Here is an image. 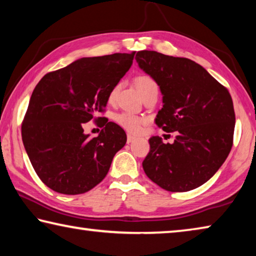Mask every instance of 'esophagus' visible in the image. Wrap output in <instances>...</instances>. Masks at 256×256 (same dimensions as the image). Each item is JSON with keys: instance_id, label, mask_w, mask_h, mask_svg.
<instances>
[{"instance_id": "34e87169", "label": "esophagus", "mask_w": 256, "mask_h": 256, "mask_svg": "<svg viewBox=\"0 0 256 256\" xmlns=\"http://www.w3.org/2000/svg\"><path fill=\"white\" fill-rule=\"evenodd\" d=\"M134 140H136V136H131V134H128V144H131V142H133Z\"/></svg>"}]
</instances>
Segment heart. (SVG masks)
I'll return each mask as SVG.
<instances>
[{"mask_svg":"<svg viewBox=\"0 0 256 256\" xmlns=\"http://www.w3.org/2000/svg\"><path fill=\"white\" fill-rule=\"evenodd\" d=\"M134 84H136V89L138 90V92L141 94V96H144V94L146 92H149L150 89L157 88V84H156V82L154 81L152 78H150L149 76H146V74L138 76L136 79H134ZM120 86V84H116L110 89V94H108V102H112L115 100L116 94L118 92ZM115 120L120 125V126L126 130V131L132 132V133H136L141 128L142 122H144V120L138 118V116L133 115L131 112H125L115 115Z\"/></svg>","mask_w":256,"mask_h":256,"instance_id":"b5f03b06","label":"heart"}]
</instances>
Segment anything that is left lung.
<instances>
[{
	"label": "left lung",
	"instance_id": "8db88e82",
	"mask_svg": "<svg viewBox=\"0 0 256 256\" xmlns=\"http://www.w3.org/2000/svg\"><path fill=\"white\" fill-rule=\"evenodd\" d=\"M138 68L159 86L162 108L156 124L175 132L172 144L149 138L142 162L149 178L164 190L186 192L214 176L230 152L235 112L228 90L192 60L140 50Z\"/></svg>",
	"mask_w": 256,
	"mask_h": 256
}]
</instances>
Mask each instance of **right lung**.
Wrapping results in <instances>:
<instances>
[{
  "mask_svg": "<svg viewBox=\"0 0 256 256\" xmlns=\"http://www.w3.org/2000/svg\"><path fill=\"white\" fill-rule=\"evenodd\" d=\"M134 54L79 58L47 73L34 89L22 142L38 177L55 192L76 196L94 188L126 144L124 130L108 120L96 138L84 134L83 126L105 110L108 94L131 68Z\"/></svg>",
  "mask_w": 256,
  "mask_h": 256,
  "instance_id": "obj_1",
  "label": "right lung"
}]
</instances>
